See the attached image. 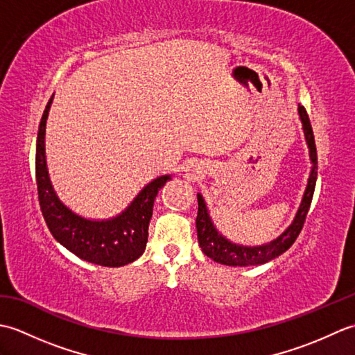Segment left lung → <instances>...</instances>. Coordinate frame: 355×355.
I'll return each instance as SVG.
<instances>
[{
  "label": "left lung",
  "instance_id": "8db88e82",
  "mask_svg": "<svg viewBox=\"0 0 355 355\" xmlns=\"http://www.w3.org/2000/svg\"><path fill=\"white\" fill-rule=\"evenodd\" d=\"M300 122H302L304 134L306 145L310 148V160L313 163V168L310 172V178H308V184L304 193L302 202H300L299 210L296 216H294L290 227L286 229L282 235H279L276 239L270 241L268 244H263L259 247H245L230 243L225 239L220 232L215 229V225L210 220V215L207 212L206 202L202 200L201 193H197L198 198V215H197V235L201 250L207 254L210 259L215 262L224 263V266H233V267H247V266H261L271 259L277 258L279 254L288 250L293 245L294 241L299 236L300 230L304 227L305 218L308 210L311 206V200L314 195L315 180H318V150H315V141L313 128L310 123V117L306 114V110L299 105L297 107Z\"/></svg>",
  "mask_w": 355,
  "mask_h": 355
}]
</instances>
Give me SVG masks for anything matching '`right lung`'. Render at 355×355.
Here are the masks:
<instances>
[{"label": "right lung", "mask_w": 355, "mask_h": 355, "mask_svg": "<svg viewBox=\"0 0 355 355\" xmlns=\"http://www.w3.org/2000/svg\"><path fill=\"white\" fill-rule=\"evenodd\" d=\"M53 96L37 130L35 158L37 198L47 227L59 244L87 262L102 267H122L134 262L145 252L155 197L171 175H162L146 184L122 214L108 220H89L73 212L58 198L45 163V123Z\"/></svg>", "instance_id": "1"}]
</instances>
